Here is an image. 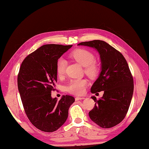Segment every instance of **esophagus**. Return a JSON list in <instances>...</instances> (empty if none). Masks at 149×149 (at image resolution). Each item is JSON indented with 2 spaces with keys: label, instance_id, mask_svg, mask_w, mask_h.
Listing matches in <instances>:
<instances>
[{
  "label": "esophagus",
  "instance_id": "esophagus-1",
  "mask_svg": "<svg viewBox=\"0 0 149 149\" xmlns=\"http://www.w3.org/2000/svg\"><path fill=\"white\" fill-rule=\"evenodd\" d=\"M85 97H76L75 98V101H79V100H84Z\"/></svg>",
  "mask_w": 149,
  "mask_h": 149
}]
</instances>
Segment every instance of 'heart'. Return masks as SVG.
<instances>
[{
  "instance_id": "heart-1",
  "label": "heart",
  "mask_w": 149,
  "mask_h": 149,
  "mask_svg": "<svg viewBox=\"0 0 149 149\" xmlns=\"http://www.w3.org/2000/svg\"><path fill=\"white\" fill-rule=\"evenodd\" d=\"M70 56L81 65L85 67V73L90 77H95L99 71V67L95 61L94 54L86 49H77L71 52ZM67 62L64 59H59L56 64V72L59 77L64 75ZM88 81L86 79H74L71 80L67 87L68 91L75 95H81L85 91Z\"/></svg>"
}]
</instances>
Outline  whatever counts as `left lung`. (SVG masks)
<instances>
[{"label": "left lung", "mask_w": 149, "mask_h": 149, "mask_svg": "<svg viewBox=\"0 0 149 149\" xmlns=\"http://www.w3.org/2000/svg\"><path fill=\"white\" fill-rule=\"evenodd\" d=\"M78 45L95 48L100 53L101 71L91 88V92L104 91L89 112L91 120L103 128H110L125 118L133 97L134 81L128 64L123 54L106 42L95 40L81 42Z\"/></svg>", "instance_id": "1"}]
</instances>
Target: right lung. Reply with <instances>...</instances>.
Listing matches in <instances>:
<instances>
[{"mask_svg":"<svg viewBox=\"0 0 149 149\" xmlns=\"http://www.w3.org/2000/svg\"><path fill=\"white\" fill-rule=\"evenodd\" d=\"M72 45L47 44L26 57L18 75V87L24 111L31 123L45 132H53L68 117L73 96L52 97L57 82L58 59Z\"/></svg>","mask_w":149,"mask_h":149,"instance_id":"add662e5","label":"right lung"}]
</instances>
